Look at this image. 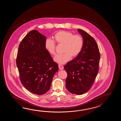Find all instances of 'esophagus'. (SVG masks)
Wrapping results in <instances>:
<instances>
[{"label": "esophagus", "mask_w": 121, "mask_h": 121, "mask_svg": "<svg viewBox=\"0 0 121 121\" xmlns=\"http://www.w3.org/2000/svg\"><path fill=\"white\" fill-rule=\"evenodd\" d=\"M58 67H59V69H64V67L62 65H58Z\"/></svg>", "instance_id": "esophagus-1"}]
</instances>
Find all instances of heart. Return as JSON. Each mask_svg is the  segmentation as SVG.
I'll return each mask as SVG.
<instances>
[{
    "instance_id": "1",
    "label": "heart",
    "mask_w": 121,
    "mask_h": 121,
    "mask_svg": "<svg viewBox=\"0 0 121 121\" xmlns=\"http://www.w3.org/2000/svg\"><path fill=\"white\" fill-rule=\"evenodd\" d=\"M55 41L58 44H64V54L57 55L54 57V61L60 64H64L72 57H75L80 54L83 46V40L80 35H75L68 31H61L55 34L54 36ZM45 47L50 54L54 55L56 54V44L54 41L47 39L45 41Z\"/></svg>"
}]
</instances>
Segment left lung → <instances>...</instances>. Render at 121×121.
Listing matches in <instances>:
<instances>
[{"label": "left lung", "instance_id": "left-lung-1", "mask_svg": "<svg viewBox=\"0 0 121 121\" xmlns=\"http://www.w3.org/2000/svg\"><path fill=\"white\" fill-rule=\"evenodd\" d=\"M83 46L80 54L64 66L67 73L66 87L70 93L82 95L93 86L99 71L100 55L95 39L85 31L79 29Z\"/></svg>", "mask_w": 121, "mask_h": 121}]
</instances>
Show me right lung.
Returning <instances> with one entry per match:
<instances>
[{
	"label": "right lung",
	"mask_w": 121,
	"mask_h": 121,
	"mask_svg": "<svg viewBox=\"0 0 121 121\" xmlns=\"http://www.w3.org/2000/svg\"><path fill=\"white\" fill-rule=\"evenodd\" d=\"M46 38L37 30L30 31L18 47L16 65L22 84L34 94L41 95L50 90L58 70L45 47Z\"/></svg>",
	"instance_id": "obj_1"
}]
</instances>
